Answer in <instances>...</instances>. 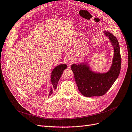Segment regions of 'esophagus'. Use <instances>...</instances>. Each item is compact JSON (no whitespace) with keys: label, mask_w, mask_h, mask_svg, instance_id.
Returning <instances> with one entry per match:
<instances>
[{"label":"esophagus","mask_w":132,"mask_h":132,"mask_svg":"<svg viewBox=\"0 0 132 132\" xmlns=\"http://www.w3.org/2000/svg\"><path fill=\"white\" fill-rule=\"evenodd\" d=\"M73 62V60L72 59H68V64H69V65L71 64Z\"/></svg>","instance_id":"esophagus-1"}]
</instances>
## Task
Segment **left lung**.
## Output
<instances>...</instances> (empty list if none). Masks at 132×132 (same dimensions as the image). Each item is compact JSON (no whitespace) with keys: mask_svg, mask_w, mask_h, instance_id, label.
Masks as SVG:
<instances>
[{"mask_svg":"<svg viewBox=\"0 0 132 132\" xmlns=\"http://www.w3.org/2000/svg\"><path fill=\"white\" fill-rule=\"evenodd\" d=\"M104 33L109 37L114 50L112 63L109 71L106 72L93 71L88 62L86 61L73 64L71 66L78 89L85 97L104 95L115 82L120 72L121 61L118 40L107 30H104Z\"/></svg>","mask_w":132,"mask_h":132,"instance_id":"1","label":"left lung"}]
</instances>
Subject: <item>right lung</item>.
Here are the masks:
<instances>
[{
	"mask_svg": "<svg viewBox=\"0 0 132 132\" xmlns=\"http://www.w3.org/2000/svg\"><path fill=\"white\" fill-rule=\"evenodd\" d=\"M67 65L66 64H61L56 66L52 70L51 75V85L48 97L51 96L53 93L54 91L56 89L59 81L64 70L67 69Z\"/></svg>",
	"mask_w": 132,
	"mask_h": 132,
	"instance_id": "obj_1",
	"label": "right lung"
}]
</instances>
